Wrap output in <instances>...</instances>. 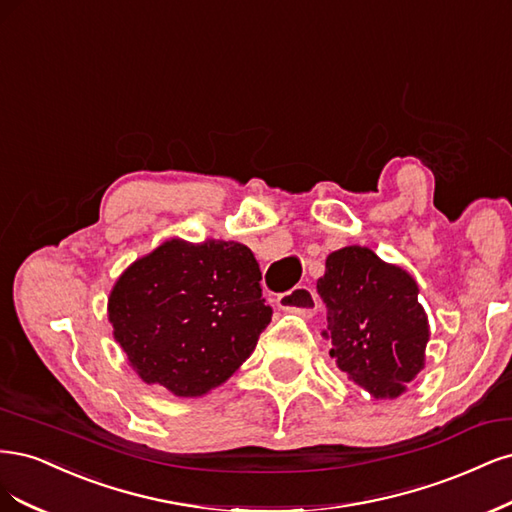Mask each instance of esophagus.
Here are the masks:
<instances>
[{
  "label": "esophagus",
  "instance_id": "obj_1",
  "mask_svg": "<svg viewBox=\"0 0 512 512\" xmlns=\"http://www.w3.org/2000/svg\"><path fill=\"white\" fill-rule=\"evenodd\" d=\"M276 306L285 312H291V315H302V317H310L312 312L317 310V298L315 291L310 287L302 285V287H293L285 293H278L276 298Z\"/></svg>",
  "mask_w": 512,
  "mask_h": 512
}]
</instances>
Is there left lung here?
I'll list each match as a JSON object with an SVG mask.
<instances>
[{
  "label": "left lung",
  "mask_w": 512,
  "mask_h": 512,
  "mask_svg": "<svg viewBox=\"0 0 512 512\" xmlns=\"http://www.w3.org/2000/svg\"><path fill=\"white\" fill-rule=\"evenodd\" d=\"M317 293L338 368L374 398H398L423 370L430 340L415 278L366 246H346L325 259Z\"/></svg>",
  "instance_id": "1"
}]
</instances>
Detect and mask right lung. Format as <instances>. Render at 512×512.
I'll list each match as a JSON object with an SVG mask.
<instances>
[{
    "label": "right lung",
    "mask_w": 512,
    "mask_h": 512,
    "mask_svg": "<svg viewBox=\"0 0 512 512\" xmlns=\"http://www.w3.org/2000/svg\"><path fill=\"white\" fill-rule=\"evenodd\" d=\"M259 280L244 244L163 242L114 285V338L146 383L197 398L240 368L270 323Z\"/></svg>",
    "instance_id": "add662e5"
}]
</instances>
